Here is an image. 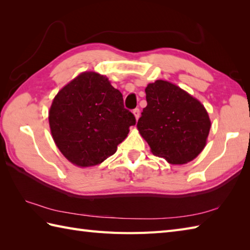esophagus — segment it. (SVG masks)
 <instances>
[{
    "label": "esophagus",
    "mask_w": 250,
    "mask_h": 250,
    "mask_svg": "<svg viewBox=\"0 0 250 250\" xmlns=\"http://www.w3.org/2000/svg\"><path fill=\"white\" fill-rule=\"evenodd\" d=\"M133 114H134V116H135V118H136V120L140 118V115H141V113H140V108H134L133 109Z\"/></svg>",
    "instance_id": "1"
}]
</instances>
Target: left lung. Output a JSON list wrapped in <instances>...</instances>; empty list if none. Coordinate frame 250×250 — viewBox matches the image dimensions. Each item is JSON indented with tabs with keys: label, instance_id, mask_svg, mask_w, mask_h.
<instances>
[{
	"label": "left lung",
	"instance_id": "obj_1",
	"mask_svg": "<svg viewBox=\"0 0 250 250\" xmlns=\"http://www.w3.org/2000/svg\"><path fill=\"white\" fill-rule=\"evenodd\" d=\"M145 92L147 106L137 129L153 155L172 164L193 160L205 147L210 129L204 106L168 82L149 83Z\"/></svg>",
	"mask_w": 250,
	"mask_h": 250
}]
</instances>
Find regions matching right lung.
Listing matches in <instances>:
<instances>
[{"instance_id":"right-lung-1","label":"right lung","mask_w":250,"mask_h":250,"mask_svg":"<svg viewBox=\"0 0 250 250\" xmlns=\"http://www.w3.org/2000/svg\"><path fill=\"white\" fill-rule=\"evenodd\" d=\"M119 90L97 73H83L62 88L51 104L49 125L56 145L78 167L113 156L135 125Z\"/></svg>"}]
</instances>
